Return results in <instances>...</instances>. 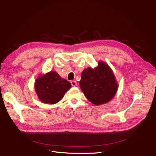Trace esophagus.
Wrapping results in <instances>:
<instances>
[{"instance_id":"esophagus-1","label":"esophagus","mask_w":156,"mask_h":156,"mask_svg":"<svg viewBox=\"0 0 156 156\" xmlns=\"http://www.w3.org/2000/svg\"><path fill=\"white\" fill-rule=\"evenodd\" d=\"M71 85L73 86V87L76 86V85H77V83L75 81H71Z\"/></svg>"}]
</instances>
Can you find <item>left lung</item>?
<instances>
[{
    "label": "left lung",
    "instance_id": "obj_1",
    "mask_svg": "<svg viewBox=\"0 0 156 156\" xmlns=\"http://www.w3.org/2000/svg\"><path fill=\"white\" fill-rule=\"evenodd\" d=\"M80 87L87 99L95 105L109 102L115 96L118 84L108 64L98 62L97 67H89L81 73Z\"/></svg>",
    "mask_w": 156,
    "mask_h": 156
}]
</instances>
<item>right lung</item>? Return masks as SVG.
Wrapping results in <instances>:
<instances>
[{
  "mask_svg": "<svg viewBox=\"0 0 156 156\" xmlns=\"http://www.w3.org/2000/svg\"><path fill=\"white\" fill-rule=\"evenodd\" d=\"M35 90L38 99L45 104L59 102L71 87L69 81L62 78L55 71L40 75L35 82Z\"/></svg>",
  "mask_w": 156,
  "mask_h": 156,
  "instance_id": "add662e5",
  "label": "right lung"
}]
</instances>
